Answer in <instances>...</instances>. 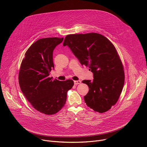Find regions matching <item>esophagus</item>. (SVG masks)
<instances>
[{"mask_svg":"<svg viewBox=\"0 0 147 147\" xmlns=\"http://www.w3.org/2000/svg\"><path fill=\"white\" fill-rule=\"evenodd\" d=\"M74 83L75 85H77V84H79L81 83V81L80 80H77V81H74Z\"/></svg>","mask_w":147,"mask_h":147,"instance_id":"esophagus-1","label":"esophagus"}]
</instances>
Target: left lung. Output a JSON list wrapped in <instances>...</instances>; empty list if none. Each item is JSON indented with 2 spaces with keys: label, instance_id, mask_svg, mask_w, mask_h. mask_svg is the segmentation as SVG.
<instances>
[{
  "label": "left lung",
  "instance_id": "left-lung-1",
  "mask_svg": "<svg viewBox=\"0 0 147 147\" xmlns=\"http://www.w3.org/2000/svg\"><path fill=\"white\" fill-rule=\"evenodd\" d=\"M63 45L68 46L81 65L93 73V80L82 81L89 87L84 97L87 105L99 113L109 110L118 100L124 82L122 63L114 45L97 33L68 35Z\"/></svg>",
  "mask_w": 147,
  "mask_h": 147
}]
</instances>
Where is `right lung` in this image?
<instances>
[{"instance_id": "obj_1", "label": "right lung", "mask_w": 147, "mask_h": 147, "mask_svg": "<svg viewBox=\"0 0 147 147\" xmlns=\"http://www.w3.org/2000/svg\"><path fill=\"white\" fill-rule=\"evenodd\" d=\"M63 38L40 39L32 44L21 65L18 81L23 95L38 111L54 115L64 107L67 92L74 82L61 81L49 77L54 69L53 52Z\"/></svg>"}]
</instances>
